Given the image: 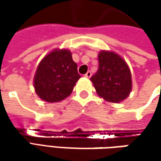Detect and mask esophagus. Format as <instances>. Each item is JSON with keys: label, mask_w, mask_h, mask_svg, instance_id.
<instances>
[{"label": "esophagus", "mask_w": 161, "mask_h": 161, "mask_svg": "<svg viewBox=\"0 0 161 161\" xmlns=\"http://www.w3.org/2000/svg\"><path fill=\"white\" fill-rule=\"evenodd\" d=\"M91 75H92L91 71H89L88 72H87V73H86V74H85V75H84V76H85L86 78H90V77H91Z\"/></svg>", "instance_id": "obj_1"}]
</instances>
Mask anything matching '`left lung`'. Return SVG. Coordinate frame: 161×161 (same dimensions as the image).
<instances>
[{
    "label": "left lung",
    "mask_w": 161,
    "mask_h": 161,
    "mask_svg": "<svg viewBox=\"0 0 161 161\" xmlns=\"http://www.w3.org/2000/svg\"><path fill=\"white\" fill-rule=\"evenodd\" d=\"M98 70L90 78L97 93L108 102L119 103L130 95L132 74L125 61L111 51L98 53Z\"/></svg>",
    "instance_id": "obj_1"
}]
</instances>
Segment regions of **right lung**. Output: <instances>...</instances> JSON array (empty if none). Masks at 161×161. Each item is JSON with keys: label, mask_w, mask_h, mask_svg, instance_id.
<instances>
[{"label": "right lung", "mask_w": 161, "mask_h": 161, "mask_svg": "<svg viewBox=\"0 0 161 161\" xmlns=\"http://www.w3.org/2000/svg\"><path fill=\"white\" fill-rule=\"evenodd\" d=\"M80 78L71 51L54 49L37 66L34 77L35 91L44 101L59 102L71 95Z\"/></svg>", "instance_id": "add662e5"}]
</instances>
